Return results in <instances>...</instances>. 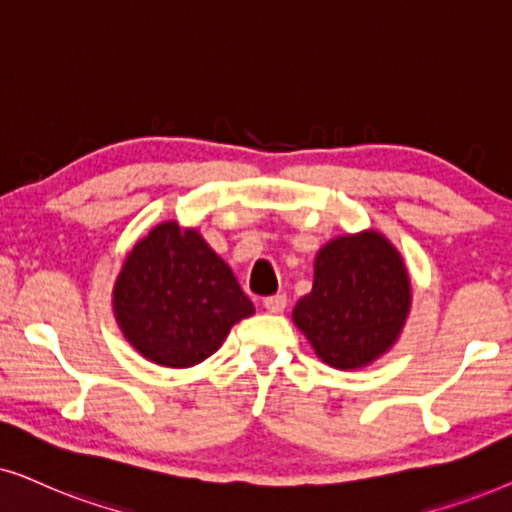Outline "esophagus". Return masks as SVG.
Listing matches in <instances>:
<instances>
[{"instance_id":"34e87169","label":"esophagus","mask_w":512,"mask_h":512,"mask_svg":"<svg viewBox=\"0 0 512 512\" xmlns=\"http://www.w3.org/2000/svg\"><path fill=\"white\" fill-rule=\"evenodd\" d=\"M262 304L269 313H283L285 304H288V299H285V295H271V297H264Z\"/></svg>"}]
</instances>
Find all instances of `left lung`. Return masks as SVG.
Segmentation results:
<instances>
[{"label": "left lung", "instance_id": "obj_1", "mask_svg": "<svg viewBox=\"0 0 512 512\" xmlns=\"http://www.w3.org/2000/svg\"><path fill=\"white\" fill-rule=\"evenodd\" d=\"M412 309L403 255L377 229L330 238L313 260V288L292 309L316 356L360 370L388 353Z\"/></svg>", "mask_w": 512, "mask_h": 512}]
</instances>
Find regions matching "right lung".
Instances as JSON below:
<instances>
[{
	"mask_svg": "<svg viewBox=\"0 0 512 512\" xmlns=\"http://www.w3.org/2000/svg\"><path fill=\"white\" fill-rule=\"evenodd\" d=\"M112 311L126 342L161 367H194L255 306L199 229L161 222L128 250Z\"/></svg>",
	"mask_w": 512,
	"mask_h": 512,
	"instance_id": "1",
	"label": "right lung"
}]
</instances>
